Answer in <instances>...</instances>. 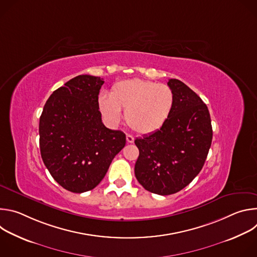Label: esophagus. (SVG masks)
Masks as SVG:
<instances>
[{
	"mask_svg": "<svg viewBox=\"0 0 257 257\" xmlns=\"http://www.w3.org/2000/svg\"><path fill=\"white\" fill-rule=\"evenodd\" d=\"M126 140H127L128 143H133L134 142V137L132 135H130V134H127L126 135Z\"/></svg>",
	"mask_w": 257,
	"mask_h": 257,
	"instance_id": "esophagus-1",
	"label": "esophagus"
}]
</instances>
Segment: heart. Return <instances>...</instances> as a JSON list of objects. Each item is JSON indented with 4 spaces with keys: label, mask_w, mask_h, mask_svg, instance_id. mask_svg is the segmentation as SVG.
I'll return each instance as SVG.
<instances>
[{
    "label": "heart",
    "mask_w": 257,
    "mask_h": 257,
    "mask_svg": "<svg viewBox=\"0 0 257 257\" xmlns=\"http://www.w3.org/2000/svg\"><path fill=\"white\" fill-rule=\"evenodd\" d=\"M174 103L175 94L169 85L140 78L119 81L112 86L109 96L101 93L97 98L99 112L109 124H119L121 109H125L126 124L141 134L160 130L170 118Z\"/></svg>",
    "instance_id": "b5f03b06"
}]
</instances>
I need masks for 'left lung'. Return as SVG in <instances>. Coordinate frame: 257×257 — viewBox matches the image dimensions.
Wrapping results in <instances>:
<instances>
[{"label":"left lung","mask_w":257,"mask_h":257,"mask_svg":"<svg viewBox=\"0 0 257 257\" xmlns=\"http://www.w3.org/2000/svg\"><path fill=\"white\" fill-rule=\"evenodd\" d=\"M168 85L175 94L170 118L157 132L135 139V177L144 189L159 195L177 193L189 184L201 171L212 140L202 99L178 79H169Z\"/></svg>","instance_id":"obj_1"}]
</instances>
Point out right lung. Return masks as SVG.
<instances>
[{
	"label": "right lung",
	"instance_id": "1",
	"mask_svg": "<svg viewBox=\"0 0 257 257\" xmlns=\"http://www.w3.org/2000/svg\"><path fill=\"white\" fill-rule=\"evenodd\" d=\"M103 79L72 78L47 100L40 118V149L52 177L68 191L96 187L113 159L126 144V135L101 122L97 98Z\"/></svg>",
	"mask_w": 257,
	"mask_h": 257
}]
</instances>
